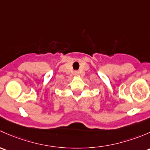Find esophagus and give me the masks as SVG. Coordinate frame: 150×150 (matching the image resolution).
Segmentation results:
<instances>
[{
  "mask_svg": "<svg viewBox=\"0 0 150 150\" xmlns=\"http://www.w3.org/2000/svg\"><path fill=\"white\" fill-rule=\"evenodd\" d=\"M75 75H78L79 74V72L78 71H75Z\"/></svg>",
  "mask_w": 150,
  "mask_h": 150,
  "instance_id": "1",
  "label": "esophagus"
}]
</instances>
